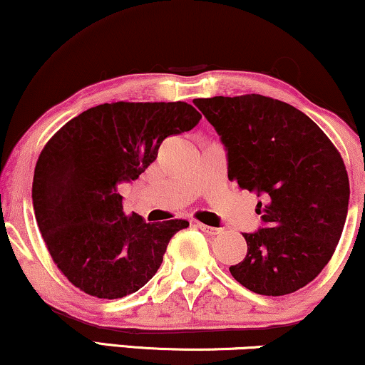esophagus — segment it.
Wrapping results in <instances>:
<instances>
[{"mask_svg":"<svg viewBox=\"0 0 365 365\" xmlns=\"http://www.w3.org/2000/svg\"><path fill=\"white\" fill-rule=\"evenodd\" d=\"M194 226H196L197 229H201L202 232H206V234H209V236H216V234H219L221 232V229L219 227H212V226H207V224H202V222H196L194 224Z\"/></svg>","mask_w":365,"mask_h":365,"instance_id":"esophagus-1","label":"esophagus"}]
</instances>
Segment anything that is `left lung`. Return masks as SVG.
Returning a JSON list of instances; mask_svg holds the SVG:
<instances>
[{
    "label": "left lung",
    "mask_w": 365,
    "mask_h": 365,
    "mask_svg": "<svg viewBox=\"0 0 365 365\" xmlns=\"http://www.w3.org/2000/svg\"><path fill=\"white\" fill-rule=\"evenodd\" d=\"M221 138L229 181L261 197L262 226L244 232L247 254L229 267L262 296H286L316 279L341 239L349 178L322 129L291 104L261 94L194 99Z\"/></svg>",
    "instance_id": "left-lung-1"
}]
</instances>
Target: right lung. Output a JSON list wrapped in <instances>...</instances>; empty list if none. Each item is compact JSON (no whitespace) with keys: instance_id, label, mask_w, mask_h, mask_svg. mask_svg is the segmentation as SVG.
Listing matches in <instances>:
<instances>
[{"instance_id":"right-lung-1","label":"right lung","mask_w":365,"mask_h":365,"mask_svg":"<svg viewBox=\"0 0 365 365\" xmlns=\"http://www.w3.org/2000/svg\"><path fill=\"white\" fill-rule=\"evenodd\" d=\"M202 116L187 103H104L68 121L39 154L33 207L59 271L89 296L136 292L189 222L126 214L118 184L136 181L161 143Z\"/></svg>"}]
</instances>
